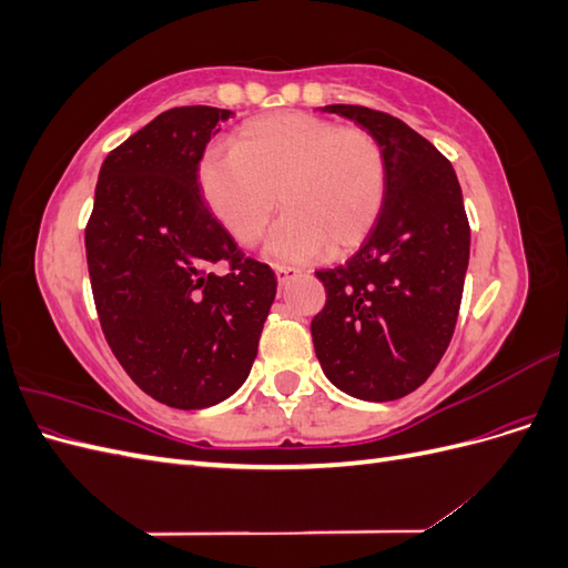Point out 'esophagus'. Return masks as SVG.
<instances>
[{
	"instance_id": "34e87169",
	"label": "esophagus",
	"mask_w": 568,
	"mask_h": 568,
	"mask_svg": "<svg viewBox=\"0 0 568 568\" xmlns=\"http://www.w3.org/2000/svg\"><path fill=\"white\" fill-rule=\"evenodd\" d=\"M274 274H277V282H280V286H284L288 280H294V277H296L298 270H296V267H284V265H277V267H274Z\"/></svg>"
}]
</instances>
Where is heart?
<instances>
[{
    "mask_svg": "<svg viewBox=\"0 0 568 568\" xmlns=\"http://www.w3.org/2000/svg\"><path fill=\"white\" fill-rule=\"evenodd\" d=\"M199 182L215 220L244 246L263 236L282 203L286 213L263 251L298 265L363 244L384 209L386 161L363 128L274 113L239 128L232 151L205 153Z\"/></svg>",
    "mask_w": 568,
    "mask_h": 568,
    "instance_id": "obj_1",
    "label": "heart"
}]
</instances>
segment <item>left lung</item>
<instances>
[{"label": "left lung", "instance_id": "1", "mask_svg": "<svg viewBox=\"0 0 568 568\" xmlns=\"http://www.w3.org/2000/svg\"><path fill=\"white\" fill-rule=\"evenodd\" d=\"M322 111L379 142L386 199L346 265L320 270L326 303L311 332L336 388L386 403L419 388L453 338L469 265V222L450 161L400 118L365 106Z\"/></svg>", "mask_w": 568, "mask_h": 568}]
</instances>
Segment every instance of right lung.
<instances>
[{"label": "right lung", "mask_w": 568, "mask_h": 568, "mask_svg": "<svg viewBox=\"0 0 568 568\" xmlns=\"http://www.w3.org/2000/svg\"><path fill=\"white\" fill-rule=\"evenodd\" d=\"M234 113L170 109L113 149L84 230L101 329L130 379L178 409L242 388L277 294V277L242 257L205 209L199 163ZM227 260L231 272L210 265Z\"/></svg>", "instance_id": "obj_1"}]
</instances>
